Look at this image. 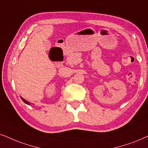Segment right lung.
<instances>
[{"label": "right lung", "mask_w": 148, "mask_h": 148, "mask_svg": "<svg viewBox=\"0 0 148 148\" xmlns=\"http://www.w3.org/2000/svg\"><path fill=\"white\" fill-rule=\"evenodd\" d=\"M21 99H22V101H23V102H24V103H26V104H27V105H29V102H28V101H26V100H25V99H23V98H22V97H21Z\"/></svg>", "instance_id": "add662e5"}]
</instances>
